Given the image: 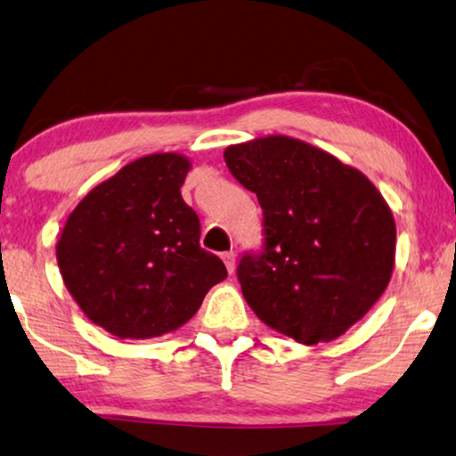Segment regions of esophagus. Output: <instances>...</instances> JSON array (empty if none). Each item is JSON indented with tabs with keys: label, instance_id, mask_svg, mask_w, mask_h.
Wrapping results in <instances>:
<instances>
[{
	"label": "esophagus",
	"instance_id": "obj_1",
	"mask_svg": "<svg viewBox=\"0 0 456 456\" xmlns=\"http://www.w3.org/2000/svg\"><path fill=\"white\" fill-rule=\"evenodd\" d=\"M222 259H224V264H226V268H228L230 274H232L234 268H236V256H234V253L232 251L222 253Z\"/></svg>",
	"mask_w": 456,
	"mask_h": 456
}]
</instances>
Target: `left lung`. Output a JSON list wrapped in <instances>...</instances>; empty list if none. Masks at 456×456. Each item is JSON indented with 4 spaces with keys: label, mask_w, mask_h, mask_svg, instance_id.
<instances>
[{
    "label": "left lung",
    "mask_w": 456,
    "mask_h": 456,
    "mask_svg": "<svg viewBox=\"0 0 456 456\" xmlns=\"http://www.w3.org/2000/svg\"><path fill=\"white\" fill-rule=\"evenodd\" d=\"M224 161L264 211V249L236 270L247 304L304 346L344 335L392 279L386 199L362 171L289 135L232 144Z\"/></svg>",
    "instance_id": "left-lung-1"
}]
</instances>
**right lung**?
<instances>
[{
  "instance_id": "obj_1",
  "label": "right lung",
  "mask_w": 456,
  "mask_h": 456,
  "mask_svg": "<svg viewBox=\"0 0 456 456\" xmlns=\"http://www.w3.org/2000/svg\"><path fill=\"white\" fill-rule=\"evenodd\" d=\"M188 171L191 161L177 152L135 159L81 199L58 239L69 293L119 339L180 329L228 276L199 245V216L180 192Z\"/></svg>"
}]
</instances>
